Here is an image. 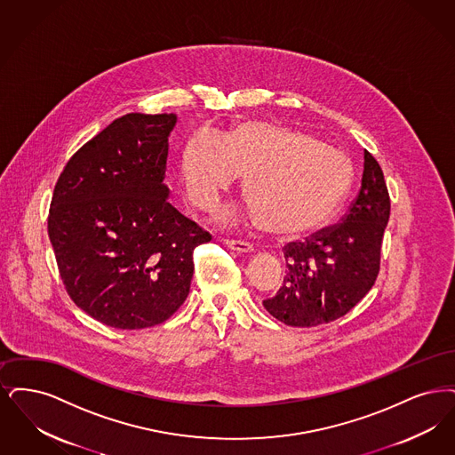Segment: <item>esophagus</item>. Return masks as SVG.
<instances>
[{"label": "esophagus", "mask_w": 455, "mask_h": 455, "mask_svg": "<svg viewBox=\"0 0 455 455\" xmlns=\"http://www.w3.org/2000/svg\"><path fill=\"white\" fill-rule=\"evenodd\" d=\"M224 243L231 248V250H236L239 253H250L253 251V244L248 243V241H243V239H235V237H226Z\"/></svg>", "instance_id": "34e87169"}]
</instances>
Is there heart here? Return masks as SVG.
I'll return each mask as SVG.
<instances>
[{
    "label": "heart",
    "instance_id": "b5f03b06",
    "mask_svg": "<svg viewBox=\"0 0 455 455\" xmlns=\"http://www.w3.org/2000/svg\"><path fill=\"white\" fill-rule=\"evenodd\" d=\"M239 173L258 220L277 235H300L335 212L350 187L352 164L302 131L259 120L241 122L224 138L200 129L185 140L180 177L198 207H212Z\"/></svg>",
    "mask_w": 455,
    "mask_h": 455
}]
</instances>
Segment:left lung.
<instances>
[{"label": "left lung", "mask_w": 455, "mask_h": 455, "mask_svg": "<svg viewBox=\"0 0 455 455\" xmlns=\"http://www.w3.org/2000/svg\"><path fill=\"white\" fill-rule=\"evenodd\" d=\"M391 200L376 158L363 153L358 196L341 222L283 248L287 263L277 294L263 300L272 316L309 328L345 316L372 289Z\"/></svg>", "instance_id": "obj_1"}]
</instances>
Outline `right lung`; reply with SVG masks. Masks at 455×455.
Listing matches in <instances>:
<instances>
[{
  "label": "right lung",
  "mask_w": 455,
  "mask_h": 455,
  "mask_svg": "<svg viewBox=\"0 0 455 455\" xmlns=\"http://www.w3.org/2000/svg\"><path fill=\"white\" fill-rule=\"evenodd\" d=\"M175 114H127L64 166L47 219L62 283L88 316L117 330L166 321L185 302L194 250L212 236L168 202Z\"/></svg>",
  "instance_id": "1"
}]
</instances>
